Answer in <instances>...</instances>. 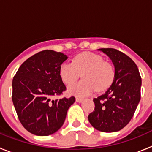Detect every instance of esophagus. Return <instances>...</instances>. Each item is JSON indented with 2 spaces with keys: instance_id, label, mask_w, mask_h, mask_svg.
<instances>
[{
  "instance_id": "34e87169",
  "label": "esophagus",
  "mask_w": 152,
  "mask_h": 152,
  "mask_svg": "<svg viewBox=\"0 0 152 152\" xmlns=\"http://www.w3.org/2000/svg\"><path fill=\"white\" fill-rule=\"evenodd\" d=\"M76 101L78 102V103H80V102L83 101V99L82 98H80V97H76Z\"/></svg>"
}]
</instances>
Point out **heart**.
<instances>
[{
  "label": "heart",
  "instance_id": "obj_1",
  "mask_svg": "<svg viewBox=\"0 0 152 152\" xmlns=\"http://www.w3.org/2000/svg\"><path fill=\"white\" fill-rule=\"evenodd\" d=\"M82 74L83 79L68 87V92L78 96L91 94L96 89L104 91L113 82L116 71L113 64L104 61L101 56L85 52L77 55L72 63L61 64L59 75L64 84H72Z\"/></svg>",
  "mask_w": 152,
  "mask_h": 152
}]
</instances>
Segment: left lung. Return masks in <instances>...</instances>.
I'll list each match as a JSON object with an SVG mask.
<instances>
[{
	"label": "left lung",
	"instance_id": "left-lung-1",
	"mask_svg": "<svg viewBox=\"0 0 152 152\" xmlns=\"http://www.w3.org/2000/svg\"><path fill=\"white\" fill-rule=\"evenodd\" d=\"M99 50L112 60L116 75L105 94L94 98L95 108L88 120L99 131L113 132L124 128L133 116L140 101L142 78L135 63L123 52L112 48Z\"/></svg>",
	"mask_w": 152,
	"mask_h": 152
}]
</instances>
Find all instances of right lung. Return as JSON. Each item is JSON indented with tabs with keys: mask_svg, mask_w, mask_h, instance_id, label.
I'll return each instance as SVG.
<instances>
[{
	"mask_svg": "<svg viewBox=\"0 0 152 152\" xmlns=\"http://www.w3.org/2000/svg\"><path fill=\"white\" fill-rule=\"evenodd\" d=\"M67 58L61 52L42 51L24 61L13 77L12 100L19 120L30 133L39 136L55 133L75 103L73 96L52 100L66 91L59 68Z\"/></svg>",
	"mask_w": 152,
	"mask_h": 152,
	"instance_id": "1",
	"label": "right lung"
}]
</instances>
